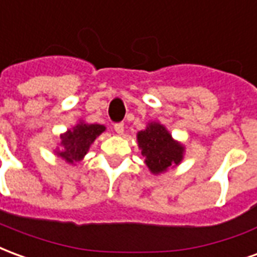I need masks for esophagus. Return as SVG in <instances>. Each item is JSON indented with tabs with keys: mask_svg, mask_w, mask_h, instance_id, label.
I'll return each mask as SVG.
<instances>
[{
	"mask_svg": "<svg viewBox=\"0 0 257 257\" xmlns=\"http://www.w3.org/2000/svg\"><path fill=\"white\" fill-rule=\"evenodd\" d=\"M123 129H125V125H123L122 122H118V123H115V125H114V131H115L118 135H122Z\"/></svg>",
	"mask_w": 257,
	"mask_h": 257,
	"instance_id": "esophagus-1",
	"label": "esophagus"
}]
</instances>
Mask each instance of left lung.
Listing matches in <instances>:
<instances>
[{"mask_svg":"<svg viewBox=\"0 0 257 257\" xmlns=\"http://www.w3.org/2000/svg\"><path fill=\"white\" fill-rule=\"evenodd\" d=\"M138 145L151 173L167 172L183 160L184 147L172 139L167 128L160 122H150L145 131L138 134Z\"/></svg>","mask_w":257,"mask_h":257,"instance_id":"obj_1","label":"left lung"}]
</instances>
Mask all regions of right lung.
I'll use <instances>...</instances> for the list:
<instances>
[{"label": "right lung", "instance_id": "obj_1", "mask_svg": "<svg viewBox=\"0 0 257 257\" xmlns=\"http://www.w3.org/2000/svg\"><path fill=\"white\" fill-rule=\"evenodd\" d=\"M104 131L106 126L99 123H77L73 129H68L66 134L60 135L62 150L56 151V156L63 158L68 164L81 161L89 150L90 145Z\"/></svg>", "mask_w": 257, "mask_h": 257}]
</instances>
